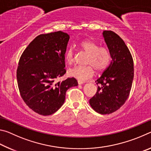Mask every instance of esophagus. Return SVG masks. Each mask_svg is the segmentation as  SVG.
I'll return each mask as SVG.
<instances>
[{
	"label": "esophagus",
	"instance_id": "obj_1",
	"mask_svg": "<svg viewBox=\"0 0 151 151\" xmlns=\"http://www.w3.org/2000/svg\"><path fill=\"white\" fill-rule=\"evenodd\" d=\"M83 83H84V82H83V81H78V84L79 85H83Z\"/></svg>",
	"mask_w": 151,
	"mask_h": 151
}]
</instances>
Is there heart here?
Returning <instances> with one entry per match:
<instances>
[{
    "mask_svg": "<svg viewBox=\"0 0 151 151\" xmlns=\"http://www.w3.org/2000/svg\"><path fill=\"white\" fill-rule=\"evenodd\" d=\"M80 47L84 52L88 54L86 66H76L68 71V75L70 77L80 81H85L94 76L95 68L98 71L105 70L109 66L111 55L108 49L104 47H99V44L92 40H85L80 43ZM65 58L68 65H71L75 61V56L72 48L66 51Z\"/></svg>",
    "mask_w": 151,
    "mask_h": 151,
    "instance_id": "1",
    "label": "heart"
}]
</instances>
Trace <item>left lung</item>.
Listing matches in <instances>:
<instances>
[{"mask_svg": "<svg viewBox=\"0 0 151 151\" xmlns=\"http://www.w3.org/2000/svg\"><path fill=\"white\" fill-rule=\"evenodd\" d=\"M103 36L112 60L96 81L100 86L89 100V104L94 111L106 114L120 109L129 97L134 77V65L129 48L118 35L111 30H104Z\"/></svg>", "mask_w": 151, "mask_h": 151, "instance_id": "left-lung-1", "label": "left lung"}]
</instances>
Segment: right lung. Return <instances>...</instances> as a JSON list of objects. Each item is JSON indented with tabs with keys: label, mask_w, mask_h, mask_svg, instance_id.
<instances>
[{
	"label": "right lung",
	"mask_w": 151,
	"mask_h": 151,
	"mask_svg": "<svg viewBox=\"0 0 151 151\" xmlns=\"http://www.w3.org/2000/svg\"><path fill=\"white\" fill-rule=\"evenodd\" d=\"M69 39L62 31L40 35L20 57L17 71L20 95L29 108L41 115L57 111L65 103L66 91L78 85L74 78L55 81L66 73L65 55Z\"/></svg>",
	"instance_id": "obj_1"
}]
</instances>
